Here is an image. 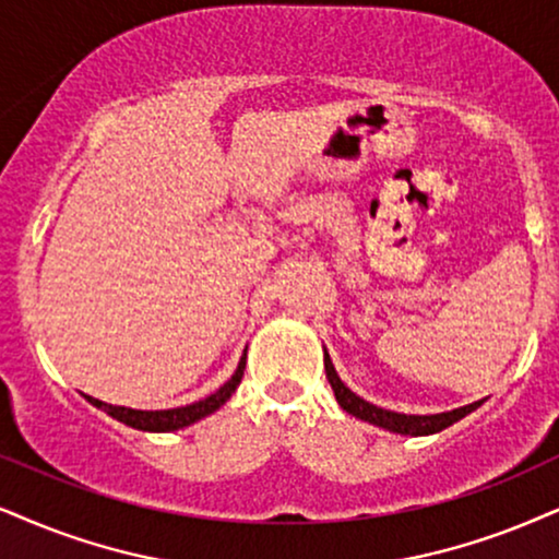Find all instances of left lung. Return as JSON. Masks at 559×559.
Masks as SVG:
<instances>
[{"label":"left lung","mask_w":559,"mask_h":559,"mask_svg":"<svg viewBox=\"0 0 559 559\" xmlns=\"http://www.w3.org/2000/svg\"><path fill=\"white\" fill-rule=\"evenodd\" d=\"M324 371H328V381L335 392V400L341 402V407L345 413L356 415L366 423H373V426L392 430V433H402V436H428V433H438V430L449 428L451 423L462 420L464 415H469L472 409H477L483 402H472L467 407L451 409V413H438V415H402V413H392V409L377 407L371 402H366L353 394L348 386L343 384L341 377H337L335 366H332L328 350H324Z\"/></svg>","instance_id":"obj_1"}]
</instances>
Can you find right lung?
<instances>
[{
  "mask_svg": "<svg viewBox=\"0 0 559 559\" xmlns=\"http://www.w3.org/2000/svg\"><path fill=\"white\" fill-rule=\"evenodd\" d=\"M245 361H247V350L245 356L239 358V366L235 371V377H231L227 384L222 386V390H216L211 397L206 400H198L193 405H186V407H175V409H131V407H116V405H105V402L95 400V397H87L92 405L105 409V413L112 415L116 420L126 423V426L136 428V430H154V433H165V430H178V428H186L190 423L206 418V415L214 413L227 402L235 390L239 386V381H242V373H245Z\"/></svg>",
  "mask_w": 559,
  "mask_h": 559,
  "instance_id": "add662e5",
  "label": "right lung"
}]
</instances>
